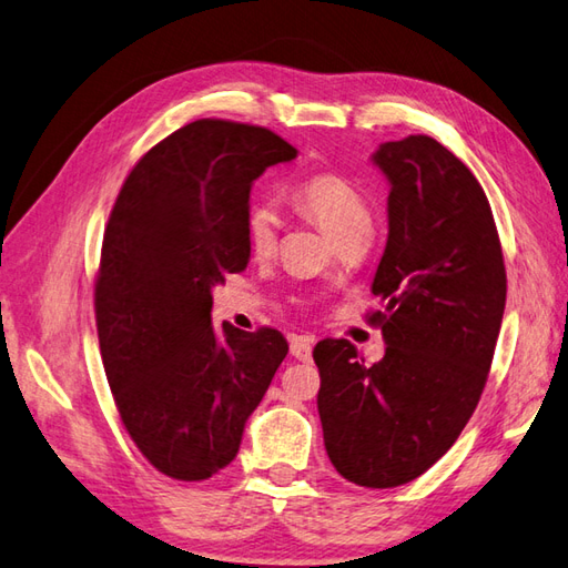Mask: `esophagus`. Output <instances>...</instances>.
I'll use <instances>...</instances> for the list:
<instances>
[{"label": "esophagus", "mask_w": 568, "mask_h": 568, "mask_svg": "<svg viewBox=\"0 0 568 568\" xmlns=\"http://www.w3.org/2000/svg\"><path fill=\"white\" fill-rule=\"evenodd\" d=\"M313 354V339L311 337H294L292 339V356H296L298 362H311Z\"/></svg>", "instance_id": "esophagus-1"}]
</instances>
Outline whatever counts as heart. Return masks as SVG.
Masks as SVG:
<instances>
[{"label":"heart","instance_id":"obj_1","mask_svg":"<svg viewBox=\"0 0 568 568\" xmlns=\"http://www.w3.org/2000/svg\"><path fill=\"white\" fill-rule=\"evenodd\" d=\"M296 210L321 224L332 239L342 241L358 231H371V210L347 178L332 171H317L292 190ZM280 236V214L267 202H253L245 214V241L255 255H270Z\"/></svg>","mask_w":568,"mask_h":568}]
</instances>
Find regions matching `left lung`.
<instances>
[{
	"instance_id": "left-lung-1",
	"label": "left lung",
	"mask_w": 568,
	"mask_h": 568,
	"mask_svg": "<svg viewBox=\"0 0 568 568\" xmlns=\"http://www.w3.org/2000/svg\"><path fill=\"white\" fill-rule=\"evenodd\" d=\"M390 180L385 253L371 292L385 356L364 366L347 339H323L317 414L329 463L358 487L424 475L473 417L506 308V267L487 195L467 165L426 134L373 156Z\"/></svg>"
}]
</instances>
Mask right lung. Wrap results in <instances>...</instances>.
Returning a JSON list of instances; mask_svg holds the SVG:
<instances>
[{
	"mask_svg": "<svg viewBox=\"0 0 568 568\" xmlns=\"http://www.w3.org/2000/svg\"><path fill=\"white\" fill-rule=\"evenodd\" d=\"M298 151L257 124L202 118L134 163L110 210L93 284L101 358L134 446L165 477L202 481L236 458L288 344L212 325V286L251 257L253 180Z\"/></svg>",
	"mask_w": 568,
	"mask_h": 568,
	"instance_id": "obj_1",
	"label": "right lung"
}]
</instances>
